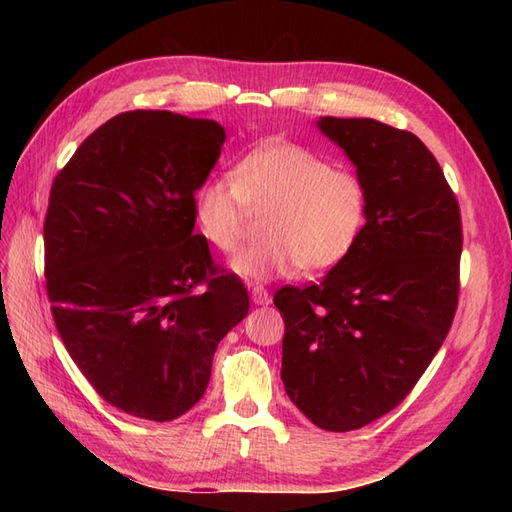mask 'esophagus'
<instances>
[{
    "instance_id": "esophagus-1",
    "label": "esophagus",
    "mask_w": 512,
    "mask_h": 512,
    "mask_svg": "<svg viewBox=\"0 0 512 512\" xmlns=\"http://www.w3.org/2000/svg\"><path fill=\"white\" fill-rule=\"evenodd\" d=\"M250 299H253L255 306H268L270 303V295L264 286H253V290H250Z\"/></svg>"
}]
</instances>
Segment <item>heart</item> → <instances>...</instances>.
<instances>
[{"label": "heart", "mask_w": 512, "mask_h": 512, "mask_svg": "<svg viewBox=\"0 0 512 512\" xmlns=\"http://www.w3.org/2000/svg\"><path fill=\"white\" fill-rule=\"evenodd\" d=\"M202 235L222 253H235L250 213L268 215L262 244L231 266L250 281L290 277L306 268L323 273L345 262L369 220V191L356 171L297 143H266L235 162L231 173L206 178L193 198Z\"/></svg>", "instance_id": "1"}]
</instances>
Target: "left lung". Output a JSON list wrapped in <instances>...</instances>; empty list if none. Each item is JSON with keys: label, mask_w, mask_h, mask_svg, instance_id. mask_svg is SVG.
<instances>
[{"label": "left lung", "mask_w": 512, "mask_h": 512, "mask_svg": "<svg viewBox=\"0 0 512 512\" xmlns=\"http://www.w3.org/2000/svg\"><path fill=\"white\" fill-rule=\"evenodd\" d=\"M356 165L369 220L354 253L319 284L277 290L281 380L303 416L354 431L416 387L458 310L462 217L418 136L374 118L319 121Z\"/></svg>", "instance_id": "left-lung-1"}]
</instances>
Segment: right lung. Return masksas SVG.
Listing matches in <instances>:
<instances>
[{
  "instance_id": "add662e5",
  "label": "right lung",
  "mask_w": 512,
  "mask_h": 512,
  "mask_svg": "<svg viewBox=\"0 0 512 512\" xmlns=\"http://www.w3.org/2000/svg\"><path fill=\"white\" fill-rule=\"evenodd\" d=\"M226 140L211 118L123 112L52 182L46 290L65 350L103 400L169 422L202 398L248 290L195 235L193 198Z\"/></svg>"
}]
</instances>
